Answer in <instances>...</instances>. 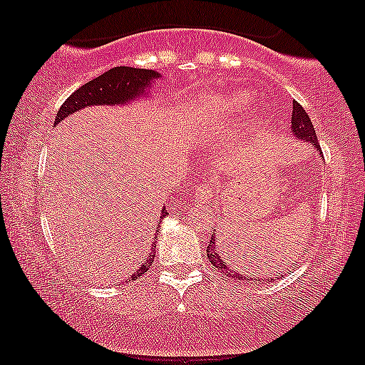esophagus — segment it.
Here are the masks:
<instances>
[{
    "label": "esophagus",
    "mask_w": 365,
    "mask_h": 365,
    "mask_svg": "<svg viewBox=\"0 0 365 365\" xmlns=\"http://www.w3.org/2000/svg\"><path fill=\"white\" fill-rule=\"evenodd\" d=\"M214 191H216V184H214L211 179H209V181L194 184L192 196L196 197L197 201H207V199L212 196Z\"/></svg>",
    "instance_id": "1"
}]
</instances>
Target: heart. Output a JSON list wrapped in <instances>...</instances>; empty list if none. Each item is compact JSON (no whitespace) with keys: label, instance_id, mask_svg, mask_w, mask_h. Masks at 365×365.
I'll return each mask as SVG.
<instances>
[{"label":"heart","instance_id":"b5f03b06","mask_svg":"<svg viewBox=\"0 0 365 365\" xmlns=\"http://www.w3.org/2000/svg\"><path fill=\"white\" fill-rule=\"evenodd\" d=\"M227 108H231V99L221 94H204L191 103V113L201 121H214L222 116Z\"/></svg>","mask_w":365,"mask_h":365}]
</instances>
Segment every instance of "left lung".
Instances as JSON below:
<instances>
[{
    "label": "left lung",
    "mask_w": 365,
    "mask_h": 365,
    "mask_svg": "<svg viewBox=\"0 0 365 365\" xmlns=\"http://www.w3.org/2000/svg\"><path fill=\"white\" fill-rule=\"evenodd\" d=\"M291 129L294 133V136L297 139H304L306 143H311L314 148H317V151H321V144L317 141V134H316V129L312 126V121L311 118H309V114L306 113V109H304L301 104L297 101H292V118H291ZM319 156H322V153L319 154ZM216 239H214V234L211 237V241H209V246H207V261L212 264L214 269H216L217 272H221V276L224 277H231V279H236V281H246V274H237L234 271L232 267H229V264L224 261L221 257V252H219V249H216ZM251 281L252 284L259 282L261 284V279H256V277H247V282ZM274 281V279H269V282ZM264 282H267V279H264Z\"/></svg>",
    "instance_id": "left-lung-1"
}]
</instances>
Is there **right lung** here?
Returning <instances> with one entry per match:
<instances>
[{
	"label": "right lung",
	"mask_w": 365,
	"mask_h": 365,
	"mask_svg": "<svg viewBox=\"0 0 365 365\" xmlns=\"http://www.w3.org/2000/svg\"><path fill=\"white\" fill-rule=\"evenodd\" d=\"M158 78H161V74L153 71V69H138L129 66L111 68L109 71L103 73L101 76L91 79V81H88L81 88L76 89L61 104L56 119H54V124H59L63 119L71 116L73 113L81 111V109L88 106H98V104H109V106H113V104H126L129 101H134L138 96L144 94V89L153 83V79ZM168 209L164 206L161 217L168 216ZM154 247H156V244L153 246L149 257H146L143 266L129 277V281L139 279L148 271L154 257H156Z\"/></svg>",
	"instance_id": "obj_1"
}]
</instances>
